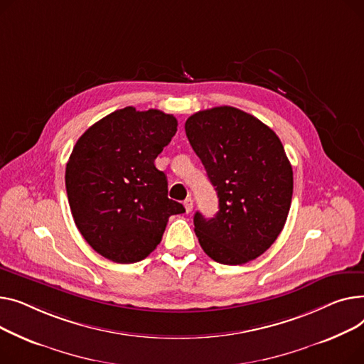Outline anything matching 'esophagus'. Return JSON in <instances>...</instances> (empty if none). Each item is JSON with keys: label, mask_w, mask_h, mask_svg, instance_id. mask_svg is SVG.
Instances as JSON below:
<instances>
[{"label": "esophagus", "mask_w": 364, "mask_h": 364, "mask_svg": "<svg viewBox=\"0 0 364 364\" xmlns=\"http://www.w3.org/2000/svg\"><path fill=\"white\" fill-rule=\"evenodd\" d=\"M183 207H185L186 213H191V211H192V208H194V201H192V198H191V197H189V198H186V200L183 201Z\"/></svg>", "instance_id": "1"}]
</instances>
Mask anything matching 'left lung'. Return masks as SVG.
<instances>
[{
  "label": "left lung",
  "mask_w": 364,
  "mask_h": 364,
  "mask_svg": "<svg viewBox=\"0 0 364 364\" xmlns=\"http://www.w3.org/2000/svg\"><path fill=\"white\" fill-rule=\"evenodd\" d=\"M185 132L219 198V211L194 216L204 252L229 266L257 259L279 237L292 200V167L269 126L222 105L188 117Z\"/></svg>",
  "instance_id": "8db88e82"
}]
</instances>
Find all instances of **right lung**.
<instances>
[{
    "instance_id": "obj_1",
    "label": "right lung",
    "mask_w": 364,
    "mask_h": 364,
    "mask_svg": "<svg viewBox=\"0 0 364 364\" xmlns=\"http://www.w3.org/2000/svg\"><path fill=\"white\" fill-rule=\"evenodd\" d=\"M176 131L172 114L124 107L94 123L73 146L69 205L82 237L102 257L144 260L160 244L168 218L185 213L167 198V178L154 164Z\"/></svg>"
}]
</instances>
